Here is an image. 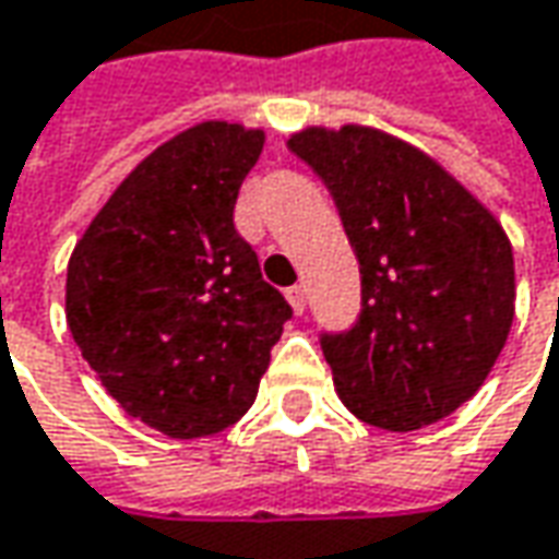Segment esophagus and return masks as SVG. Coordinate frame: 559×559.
<instances>
[{
    "label": "esophagus",
    "instance_id": "esophagus-1",
    "mask_svg": "<svg viewBox=\"0 0 559 559\" xmlns=\"http://www.w3.org/2000/svg\"><path fill=\"white\" fill-rule=\"evenodd\" d=\"M286 298H289L292 311L305 313V308H308V289H305V286H292V289L286 292Z\"/></svg>",
    "mask_w": 559,
    "mask_h": 559
}]
</instances>
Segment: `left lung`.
<instances>
[{
	"label": "left lung",
	"instance_id": "left-lung-1",
	"mask_svg": "<svg viewBox=\"0 0 559 559\" xmlns=\"http://www.w3.org/2000/svg\"><path fill=\"white\" fill-rule=\"evenodd\" d=\"M289 148L330 189L360 267V311L320 333L342 404L411 432L476 395L513 323L501 224L429 155L370 127H311Z\"/></svg>",
	"mask_w": 559,
	"mask_h": 559
}]
</instances>
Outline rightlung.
<instances>
[{
	"label": "right lung",
	"instance_id": "right-lung-1",
	"mask_svg": "<svg viewBox=\"0 0 559 559\" xmlns=\"http://www.w3.org/2000/svg\"><path fill=\"white\" fill-rule=\"evenodd\" d=\"M261 130L211 120L118 186L68 264L71 335L130 417L170 439L214 436L254 404L289 301L236 233Z\"/></svg>",
	"mask_w": 559,
	"mask_h": 559
}]
</instances>
